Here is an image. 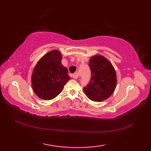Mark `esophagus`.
<instances>
[{
  "label": "esophagus",
  "mask_w": 151,
  "mask_h": 151,
  "mask_svg": "<svg viewBox=\"0 0 151 151\" xmlns=\"http://www.w3.org/2000/svg\"><path fill=\"white\" fill-rule=\"evenodd\" d=\"M72 77H73V78H75V79H77V78H78V73H74L73 75H72Z\"/></svg>",
  "instance_id": "esophagus-1"
}]
</instances>
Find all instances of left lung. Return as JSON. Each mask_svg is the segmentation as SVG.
I'll return each mask as SVG.
<instances>
[{
	"instance_id": "8db88e82",
	"label": "left lung",
	"mask_w": 151,
	"mask_h": 151,
	"mask_svg": "<svg viewBox=\"0 0 151 151\" xmlns=\"http://www.w3.org/2000/svg\"><path fill=\"white\" fill-rule=\"evenodd\" d=\"M89 65L91 78L89 84L84 88L86 96L93 101L106 100L117 85L116 72L113 65L106 58L96 54L89 60Z\"/></svg>"
}]
</instances>
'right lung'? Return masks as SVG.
I'll use <instances>...</instances> for the list:
<instances>
[{"label": "right lung", "instance_id": "add662e5", "mask_svg": "<svg viewBox=\"0 0 151 151\" xmlns=\"http://www.w3.org/2000/svg\"><path fill=\"white\" fill-rule=\"evenodd\" d=\"M60 50H52L40 58L32 74L33 91L38 97L51 100L58 95L70 79L68 70L62 64Z\"/></svg>", "mask_w": 151, "mask_h": 151}]
</instances>
